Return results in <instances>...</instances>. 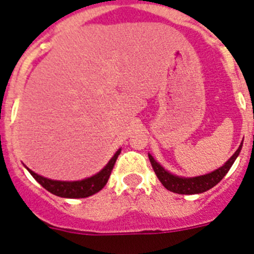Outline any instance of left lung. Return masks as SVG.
<instances>
[{"label": "left lung", "instance_id": "1", "mask_svg": "<svg viewBox=\"0 0 254 254\" xmlns=\"http://www.w3.org/2000/svg\"><path fill=\"white\" fill-rule=\"evenodd\" d=\"M242 146H243V141H242V143L239 145L237 151L232 155V158L229 159V160L224 164L223 167H220L219 169L208 173V174H205V176L190 177V178L174 176V174H172V173H169L168 170L164 169L160 164L155 160L150 154L149 159L155 174H156V177L159 178V181L161 182V185L167 188V190H169L170 192H174V193L179 194H197L202 193V192H206V190L215 187V186L226 176V173H228L229 169L232 168L235 159L238 158V155L241 152Z\"/></svg>", "mask_w": 254, "mask_h": 254}]
</instances>
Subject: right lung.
Masks as SVG:
<instances>
[{
  "label": "right lung",
  "mask_w": 254,
  "mask_h": 254,
  "mask_svg": "<svg viewBox=\"0 0 254 254\" xmlns=\"http://www.w3.org/2000/svg\"><path fill=\"white\" fill-rule=\"evenodd\" d=\"M121 154V149L113 155V158L108 161V164L100 170L99 173H96L95 176L89 177V178L81 179V181H53V179H48L46 177H42L29 168L28 172L31 176L34 177L35 181L39 183L42 187L46 188L48 192L56 194L58 197H64V198H85V197L93 196L96 192H99L103 190L105 185H107L108 179L111 177V173L113 170L114 164H116L118 155Z\"/></svg>",
  "instance_id": "obj_1"
}]
</instances>
